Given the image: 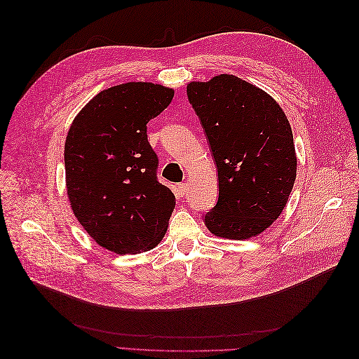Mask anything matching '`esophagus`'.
<instances>
[{
	"label": "esophagus",
	"instance_id": "34e87169",
	"mask_svg": "<svg viewBox=\"0 0 359 359\" xmlns=\"http://www.w3.org/2000/svg\"><path fill=\"white\" fill-rule=\"evenodd\" d=\"M187 189H189V186H187L186 182H181V184H178V193L181 194V196H184V194H186Z\"/></svg>",
	"mask_w": 359,
	"mask_h": 359
}]
</instances>
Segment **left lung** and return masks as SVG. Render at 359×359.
<instances>
[{"instance_id":"8db88e82","label":"left lung","mask_w":359,"mask_h":359,"mask_svg":"<svg viewBox=\"0 0 359 359\" xmlns=\"http://www.w3.org/2000/svg\"><path fill=\"white\" fill-rule=\"evenodd\" d=\"M219 172V201L205 214L215 236L247 240L283 211L297 178L292 128L280 104L233 74L187 85Z\"/></svg>"}]
</instances>
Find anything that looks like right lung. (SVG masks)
Listing matches in <instances>:
<instances>
[{
  "label": "right lung",
  "mask_w": 359,
  "mask_h": 359,
  "mask_svg": "<svg viewBox=\"0 0 359 359\" xmlns=\"http://www.w3.org/2000/svg\"><path fill=\"white\" fill-rule=\"evenodd\" d=\"M173 90L127 82L97 94L73 119L64 147L72 210L93 240L118 255L154 248L168 231L175 196L157 180L147 124Z\"/></svg>",
  "instance_id": "add662e5"
}]
</instances>
